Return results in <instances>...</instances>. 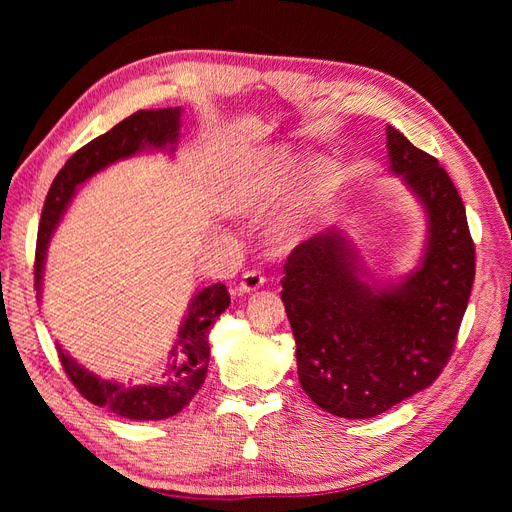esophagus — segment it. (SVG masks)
I'll return each mask as SVG.
<instances>
[{
	"instance_id": "1",
	"label": "esophagus",
	"mask_w": 512,
	"mask_h": 512,
	"mask_svg": "<svg viewBox=\"0 0 512 512\" xmlns=\"http://www.w3.org/2000/svg\"><path fill=\"white\" fill-rule=\"evenodd\" d=\"M265 275H262L260 271H247L243 273L239 286L235 288V294H250V292H256L258 288L265 286Z\"/></svg>"
}]
</instances>
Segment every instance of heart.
Instances as JSON below:
<instances>
[{
  "mask_svg": "<svg viewBox=\"0 0 512 512\" xmlns=\"http://www.w3.org/2000/svg\"><path fill=\"white\" fill-rule=\"evenodd\" d=\"M297 170V158L284 147L256 153L222 181L220 205L239 215H252L271 207L286 190ZM335 196V168L329 160H316L307 168L297 192L286 203L273 226L275 241L290 245L314 228L320 213Z\"/></svg>",
  "mask_w": 512,
  "mask_h": 512,
  "instance_id": "b5f03b06",
  "label": "heart"
}]
</instances>
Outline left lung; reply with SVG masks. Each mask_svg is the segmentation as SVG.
<instances>
[{
    "label": "left lung",
    "mask_w": 512,
    "mask_h": 512,
    "mask_svg": "<svg viewBox=\"0 0 512 512\" xmlns=\"http://www.w3.org/2000/svg\"><path fill=\"white\" fill-rule=\"evenodd\" d=\"M386 149L389 170L425 211L418 267L376 286L337 226L294 247L284 267L299 382L316 406L344 418L378 416L442 374L474 284V243L451 177L391 126Z\"/></svg>",
    "instance_id": "1"
}]
</instances>
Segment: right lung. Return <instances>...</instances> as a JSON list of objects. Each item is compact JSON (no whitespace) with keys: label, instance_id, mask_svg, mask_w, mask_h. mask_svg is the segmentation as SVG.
<instances>
[{"label":"right lung","instance_id":"right-lung-1","mask_svg":"<svg viewBox=\"0 0 512 512\" xmlns=\"http://www.w3.org/2000/svg\"><path fill=\"white\" fill-rule=\"evenodd\" d=\"M181 108H153L138 111L123 119L113 130L94 138L59 170L49 194L44 200L38 243H36V290L42 299V275L46 250L53 232L64 218L72 196L87 179L94 177L106 166L119 160H128L143 151L173 153L179 141ZM230 294L224 284H213L198 290L185 314L175 346L168 352V361L162 374V384L126 386L117 380H104L89 369L76 363L68 352L57 344L59 361L64 365L68 378L79 393L94 406L108 408L111 412L130 418V421H162L175 416L190 404L205 382L209 367V333L211 327L226 312Z\"/></svg>","mask_w":512,"mask_h":512}]
</instances>
